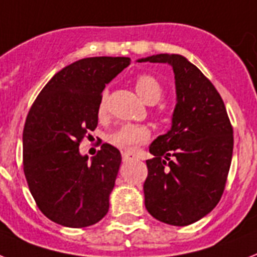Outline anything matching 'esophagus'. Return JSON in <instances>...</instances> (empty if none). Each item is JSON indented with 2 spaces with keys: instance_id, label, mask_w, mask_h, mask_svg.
Instances as JSON below:
<instances>
[{
  "instance_id": "34e87169",
  "label": "esophagus",
  "mask_w": 257,
  "mask_h": 257,
  "mask_svg": "<svg viewBox=\"0 0 257 257\" xmlns=\"http://www.w3.org/2000/svg\"><path fill=\"white\" fill-rule=\"evenodd\" d=\"M136 154L133 153H129V152H122V161L124 162H129V161H133L136 160Z\"/></svg>"
}]
</instances>
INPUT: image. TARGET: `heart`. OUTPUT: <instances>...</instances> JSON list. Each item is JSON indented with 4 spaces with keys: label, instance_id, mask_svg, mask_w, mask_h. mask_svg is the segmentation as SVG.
I'll return each instance as SVG.
<instances>
[{
    "label": "heart",
    "instance_id": "b5f03b06",
    "mask_svg": "<svg viewBox=\"0 0 257 257\" xmlns=\"http://www.w3.org/2000/svg\"><path fill=\"white\" fill-rule=\"evenodd\" d=\"M135 88L137 95L145 101V103H157L162 96V87L160 81L150 75H140L135 80ZM105 109V93L101 96L99 104V112L103 113ZM150 137V131L145 125L139 124H124L120 128L108 136L109 141L113 147L118 149L135 150L141 144L147 143Z\"/></svg>",
    "mask_w": 257,
    "mask_h": 257
}]
</instances>
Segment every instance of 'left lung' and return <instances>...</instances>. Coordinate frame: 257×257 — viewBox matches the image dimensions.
Masks as SVG:
<instances>
[{"label": "left lung", "mask_w": 257, "mask_h": 257, "mask_svg": "<svg viewBox=\"0 0 257 257\" xmlns=\"http://www.w3.org/2000/svg\"><path fill=\"white\" fill-rule=\"evenodd\" d=\"M137 62L169 64L177 95L172 128L149 147L154 157L147 161L145 207L160 222L187 226L222 198L232 160V126L215 87L185 56L157 54Z\"/></svg>", "instance_id": "left-lung-1"}]
</instances>
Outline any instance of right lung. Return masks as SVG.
<instances>
[{"instance_id":"right-lung-1","label":"right lung","mask_w":257,"mask_h":257,"mask_svg":"<svg viewBox=\"0 0 257 257\" xmlns=\"http://www.w3.org/2000/svg\"><path fill=\"white\" fill-rule=\"evenodd\" d=\"M129 64L125 56L76 60L54 75L27 114L25 177L39 210L60 226H92L108 212L121 154L105 143L89 162L79 144L97 126L105 84Z\"/></svg>"}]
</instances>
